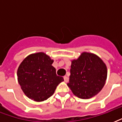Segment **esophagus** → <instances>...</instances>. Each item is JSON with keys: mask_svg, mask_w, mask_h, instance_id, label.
<instances>
[{"mask_svg": "<svg viewBox=\"0 0 122 122\" xmlns=\"http://www.w3.org/2000/svg\"><path fill=\"white\" fill-rule=\"evenodd\" d=\"M64 80L65 82H68L69 81V78L68 76H64Z\"/></svg>", "mask_w": 122, "mask_h": 122, "instance_id": "obj_1", "label": "esophagus"}]
</instances>
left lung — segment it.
<instances>
[{"instance_id":"obj_1","label":"left lung","mask_w":122,"mask_h":122,"mask_svg":"<svg viewBox=\"0 0 122 122\" xmlns=\"http://www.w3.org/2000/svg\"><path fill=\"white\" fill-rule=\"evenodd\" d=\"M107 78V68L103 61L93 54L83 52L71 61L68 86L79 98L89 99L102 89Z\"/></svg>"}]
</instances>
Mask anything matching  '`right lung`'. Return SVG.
<instances>
[{
  "label": "right lung",
  "instance_id": "1",
  "mask_svg": "<svg viewBox=\"0 0 122 122\" xmlns=\"http://www.w3.org/2000/svg\"><path fill=\"white\" fill-rule=\"evenodd\" d=\"M53 60L43 52L33 54L24 59L18 68V82L28 97L43 101L53 94L63 77L57 76Z\"/></svg>",
  "mask_w": 122,
  "mask_h": 122
}]
</instances>
